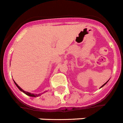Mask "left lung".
<instances>
[{"label":"left lung","instance_id":"1","mask_svg":"<svg viewBox=\"0 0 123 123\" xmlns=\"http://www.w3.org/2000/svg\"><path fill=\"white\" fill-rule=\"evenodd\" d=\"M108 81H109V80H108V81H106V83H105L104 84V85H102V86H101V87H100V88H102V87H103V86H104L106 84V83H107L108 82Z\"/></svg>","mask_w":123,"mask_h":123}]
</instances>
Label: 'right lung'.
Wrapping results in <instances>:
<instances>
[{"label": "right lung", "mask_w": 123, "mask_h": 123, "mask_svg": "<svg viewBox=\"0 0 123 123\" xmlns=\"http://www.w3.org/2000/svg\"><path fill=\"white\" fill-rule=\"evenodd\" d=\"M13 81H14V83L15 84V85H16L17 86L18 88L19 89V90H20L21 92H22L23 93H24L25 94H27V95H28V96H31V97H38V96H40V95H41V94H42V93H41V94H33V93H30V92H25V91H24V90H22V89L16 83V82H15V81L14 80H13Z\"/></svg>", "instance_id": "add662e5"}]
</instances>
